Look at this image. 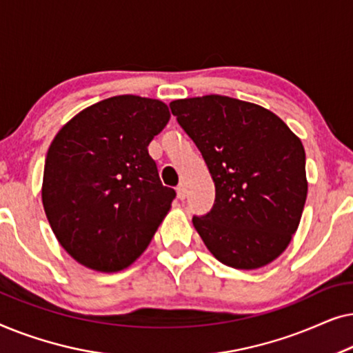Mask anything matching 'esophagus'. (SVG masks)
<instances>
[{
    "label": "esophagus",
    "mask_w": 353,
    "mask_h": 353,
    "mask_svg": "<svg viewBox=\"0 0 353 353\" xmlns=\"http://www.w3.org/2000/svg\"><path fill=\"white\" fill-rule=\"evenodd\" d=\"M176 196H178V199L180 201H183L186 197V186L185 185H178L176 186Z\"/></svg>",
    "instance_id": "esophagus-1"
}]
</instances>
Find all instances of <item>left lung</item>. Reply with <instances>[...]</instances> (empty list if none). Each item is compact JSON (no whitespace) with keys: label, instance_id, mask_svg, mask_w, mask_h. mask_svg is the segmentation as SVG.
Wrapping results in <instances>:
<instances>
[{"label":"left lung","instance_id":"1","mask_svg":"<svg viewBox=\"0 0 353 353\" xmlns=\"http://www.w3.org/2000/svg\"><path fill=\"white\" fill-rule=\"evenodd\" d=\"M170 109L215 183L212 210L192 216L207 249L236 270L272 263L291 243L305 205L302 141L272 110L230 96L176 99Z\"/></svg>","mask_w":353,"mask_h":353}]
</instances>
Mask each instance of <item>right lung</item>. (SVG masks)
Segmentation results:
<instances>
[{
    "instance_id": "obj_1",
    "label": "right lung",
    "mask_w": 353,
    "mask_h": 353,
    "mask_svg": "<svg viewBox=\"0 0 353 353\" xmlns=\"http://www.w3.org/2000/svg\"><path fill=\"white\" fill-rule=\"evenodd\" d=\"M170 120L165 103L112 96L70 119L46 154L41 199L67 254L114 273L141 255L175 190L162 185L148 146Z\"/></svg>"
}]
</instances>
